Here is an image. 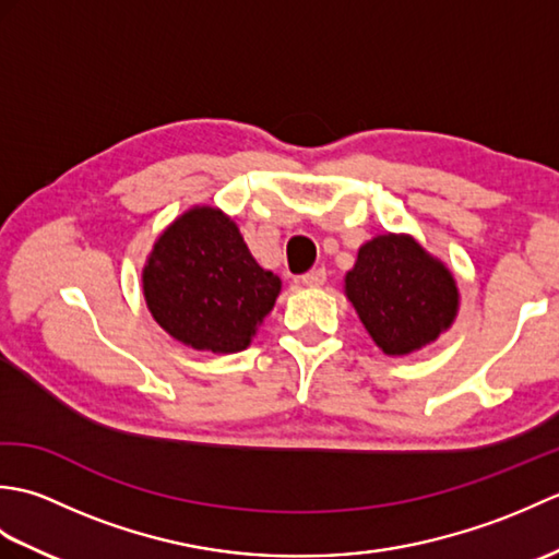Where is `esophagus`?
Segmentation results:
<instances>
[{"instance_id": "34e87169", "label": "esophagus", "mask_w": 559, "mask_h": 559, "mask_svg": "<svg viewBox=\"0 0 559 559\" xmlns=\"http://www.w3.org/2000/svg\"><path fill=\"white\" fill-rule=\"evenodd\" d=\"M302 286H307V288H319V286H324L326 283V269H312V271H307V273H302Z\"/></svg>"}]
</instances>
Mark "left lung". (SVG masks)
Masks as SVG:
<instances>
[{
	"instance_id": "left-lung-1",
	"label": "left lung",
	"mask_w": 559,
	"mask_h": 559,
	"mask_svg": "<svg viewBox=\"0 0 559 559\" xmlns=\"http://www.w3.org/2000/svg\"><path fill=\"white\" fill-rule=\"evenodd\" d=\"M346 295L386 355H408L451 326L459 288L451 271L411 235H377L346 273Z\"/></svg>"
}]
</instances>
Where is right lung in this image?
Wrapping results in <instances>:
<instances>
[{
    "label": "right lung",
    "instance_id": "obj_1",
    "mask_svg": "<svg viewBox=\"0 0 559 559\" xmlns=\"http://www.w3.org/2000/svg\"><path fill=\"white\" fill-rule=\"evenodd\" d=\"M153 319L194 350L240 353L273 310L276 273L261 269L237 225L213 206H194L153 245L141 273Z\"/></svg>",
    "mask_w": 559,
    "mask_h": 559
}]
</instances>
